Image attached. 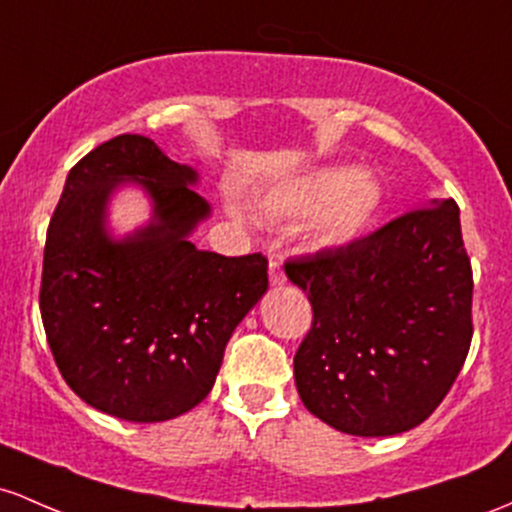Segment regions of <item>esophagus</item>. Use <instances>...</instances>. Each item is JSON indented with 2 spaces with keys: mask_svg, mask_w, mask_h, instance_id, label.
I'll list each match as a JSON object with an SVG mask.
<instances>
[{
  "mask_svg": "<svg viewBox=\"0 0 512 512\" xmlns=\"http://www.w3.org/2000/svg\"><path fill=\"white\" fill-rule=\"evenodd\" d=\"M269 284L272 286H284L286 284V274L279 267V262H269Z\"/></svg>",
  "mask_w": 512,
  "mask_h": 512,
  "instance_id": "esophagus-1",
  "label": "esophagus"
}]
</instances>
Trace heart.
<instances>
[{
  "instance_id": "heart-1",
  "label": "heart",
  "mask_w": 512,
  "mask_h": 512,
  "mask_svg": "<svg viewBox=\"0 0 512 512\" xmlns=\"http://www.w3.org/2000/svg\"><path fill=\"white\" fill-rule=\"evenodd\" d=\"M384 204V189L372 174L352 167H318L277 184L262 196L274 218H305L306 240L318 250H338L355 243Z\"/></svg>"
}]
</instances>
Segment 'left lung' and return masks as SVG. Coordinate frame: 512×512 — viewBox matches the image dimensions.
Masks as SVG:
<instances>
[{
  "label": "left lung",
  "mask_w": 512,
  "mask_h": 512,
  "mask_svg": "<svg viewBox=\"0 0 512 512\" xmlns=\"http://www.w3.org/2000/svg\"><path fill=\"white\" fill-rule=\"evenodd\" d=\"M284 269L313 306L294 357L308 411L347 435L389 437L440 406L471 345L474 284L452 199Z\"/></svg>",
  "instance_id": "8db88e82"
}]
</instances>
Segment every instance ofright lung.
<instances>
[{
  "instance_id": "add662e5",
  "label": "right lung",
  "mask_w": 512,
  "mask_h": 512,
  "mask_svg": "<svg viewBox=\"0 0 512 512\" xmlns=\"http://www.w3.org/2000/svg\"><path fill=\"white\" fill-rule=\"evenodd\" d=\"M126 186L146 194L151 218L116 234L110 204ZM196 187L194 167L131 133L67 174L48 226L41 316L67 386L101 413L162 423L199 406L233 330L267 294L265 257L192 243L211 218Z\"/></svg>"
}]
</instances>
